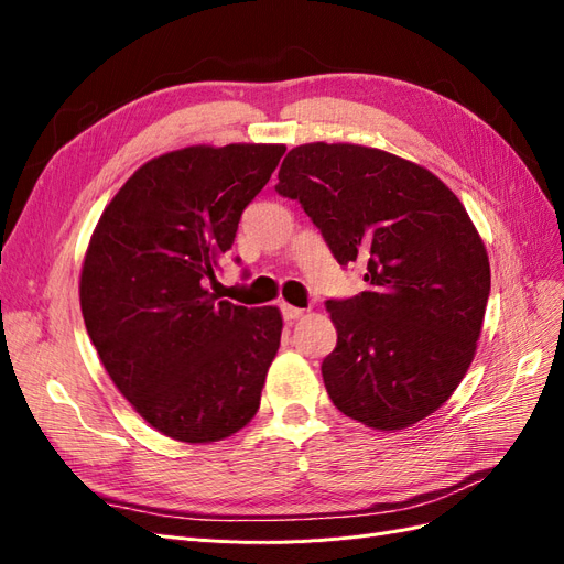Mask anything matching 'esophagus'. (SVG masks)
<instances>
[{"mask_svg": "<svg viewBox=\"0 0 564 564\" xmlns=\"http://www.w3.org/2000/svg\"><path fill=\"white\" fill-rule=\"evenodd\" d=\"M282 317H284L286 322H294V319L303 317V311H301V308H296V305H289V303H282Z\"/></svg>", "mask_w": 564, "mask_h": 564, "instance_id": "obj_1", "label": "esophagus"}]
</instances>
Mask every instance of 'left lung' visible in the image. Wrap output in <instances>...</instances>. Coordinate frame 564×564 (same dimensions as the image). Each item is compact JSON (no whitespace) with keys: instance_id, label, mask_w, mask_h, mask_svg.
<instances>
[{"instance_id":"left-lung-1","label":"left lung","mask_w":564,"mask_h":564,"mask_svg":"<svg viewBox=\"0 0 564 564\" xmlns=\"http://www.w3.org/2000/svg\"><path fill=\"white\" fill-rule=\"evenodd\" d=\"M278 178L340 265H367V292L327 301L332 402L373 431L431 416L466 377L489 299L487 249L464 204L429 169L352 143L289 150Z\"/></svg>"}]
</instances>
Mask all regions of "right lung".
I'll use <instances>...</instances> for the list:
<instances>
[{
  "label": "right lung",
  "mask_w": 564,
  "mask_h": 564,
  "mask_svg": "<svg viewBox=\"0 0 564 564\" xmlns=\"http://www.w3.org/2000/svg\"><path fill=\"white\" fill-rule=\"evenodd\" d=\"M284 145H191L135 169L84 253L79 305L117 390L191 445L253 419L282 336L275 305L216 301L207 284Z\"/></svg>",
  "instance_id": "right-lung-1"
}]
</instances>
